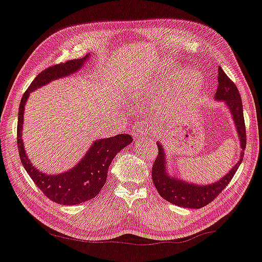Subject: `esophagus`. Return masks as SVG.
<instances>
[{"label": "esophagus", "instance_id": "obj_1", "mask_svg": "<svg viewBox=\"0 0 262 262\" xmlns=\"http://www.w3.org/2000/svg\"><path fill=\"white\" fill-rule=\"evenodd\" d=\"M133 135H134L135 137H140V136L144 135V128L141 126V124H140V126H136L134 128V130H133Z\"/></svg>", "mask_w": 262, "mask_h": 262}]
</instances>
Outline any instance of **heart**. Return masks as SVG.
Masks as SVG:
<instances>
[{
	"mask_svg": "<svg viewBox=\"0 0 262 262\" xmlns=\"http://www.w3.org/2000/svg\"><path fill=\"white\" fill-rule=\"evenodd\" d=\"M172 84H176L177 91L167 98V111L175 114L188 105L195 99L202 87V79L195 70L186 69L175 73L170 77L162 78L148 84L147 89L158 99H166Z\"/></svg>",
	"mask_w": 262,
	"mask_h": 262,
	"instance_id": "1",
	"label": "heart"
}]
</instances>
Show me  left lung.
<instances>
[{"mask_svg":"<svg viewBox=\"0 0 262 262\" xmlns=\"http://www.w3.org/2000/svg\"><path fill=\"white\" fill-rule=\"evenodd\" d=\"M214 99L224 102L232 114L241 145L239 159L236 165H234V167L219 181L208 184V185H198V184L188 183L183 181L182 178L169 175L165 148L160 142H158L157 145L159 153L155 165L152 167L153 184H155L159 194L166 201L175 204V206L188 209H200L207 206L228 185L243 160L244 150L247 146V133H245L242 100H241L236 85L224 73L222 67L218 68V87Z\"/></svg>","mask_w":262,"mask_h":262,"instance_id":"8db88e82","label":"left lung"}]
</instances>
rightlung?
<instances>
[{"label":"right lung","mask_w":262,"mask_h":262,"mask_svg":"<svg viewBox=\"0 0 262 262\" xmlns=\"http://www.w3.org/2000/svg\"><path fill=\"white\" fill-rule=\"evenodd\" d=\"M89 58L90 54H87L83 59L70 60L43 70L25 92L19 105L17 141L20 160L35 185L44 193V195L48 196L51 201L63 206H75L95 198L100 193L101 188L104 186L110 163L117 153L133 142L132 136L128 134L97 138L75 167L58 175H48L42 170L36 169L26 155L21 134L25 105L29 94L52 80L62 78L80 70Z\"/></svg>","instance_id":"obj_1"}]
</instances>
